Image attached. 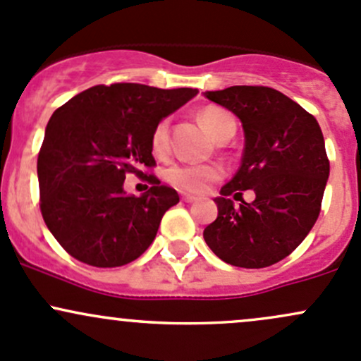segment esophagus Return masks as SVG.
I'll return each instance as SVG.
<instances>
[{"label":"esophagus","mask_w":361,"mask_h":361,"mask_svg":"<svg viewBox=\"0 0 361 361\" xmlns=\"http://www.w3.org/2000/svg\"><path fill=\"white\" fill-rule=\"evenodd\" d=\"M181 200H183V202L192 204V202H195L197 197H193V195H187V193H185V195H181Z\"/></svg>","instance_id":"34e87169"}]
</instances>
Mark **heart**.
Here are the masks:
<instances>
[{"instance_id":"b5f03b06","label":"heart","mask_w":361,"mask_h":361,"mask_svg":"<svg viewBox=\"0 0 361 361\" xmlns=\"http://www.w3.org/2000/svg\"><path fill=\"white\" fill-rule=\"evenodd\" d=\"M200 124L214 140L235 133V121L230 112L221 107H206L199 112ZM169 123L162 119L152 131V150L155 155H166L169 149L168 142ZM223 176V169L218 164H173L166 169L164 178L171 187L187 193H202L211 183Z\"/></svg>"}]
</instances>
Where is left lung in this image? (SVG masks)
Instances as JSON below:
<instances>
[{"label": "left lung", "instance_id": "8db88e82", "mask_svg": "<svg viewBox=\"0 0 361 361\" xmlns=\"http://www.w3.org/2000/svg\"><path fill=\"white\" fill-rule=\"evenodd\" d=\"M204 94L233 112L245 136L242 164L214 199L218 218L204 240L233 267H271L305 240L320 214L331 171L324 135L310 112L268 86ZM244 190H254L257 199L235 208L228 197Z\"/></svg>", "mask_w": 361, "mask_h": 361}]
</instances>
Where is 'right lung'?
<instances>
[{
    "label": "right lung",
    "mask_w": 361,
    "mask_h": 361,
    "mask_svg": "<svg viewBox=\"0 0 361 361\" xmlns=\"http://www.w3.org/2000/svg\"><path fill=\"white\" fill-rule=\"evenodd\" d=\"M197 93L138 82L98 85L53 112L37 155L39 207L72 257L116 268L149 249L180 197L155 174H146L151 188L143 196H126L123 180L154 168L152 131Z\"/></svg>",
    "instance_id": "add662e5"
}]
</instances>
